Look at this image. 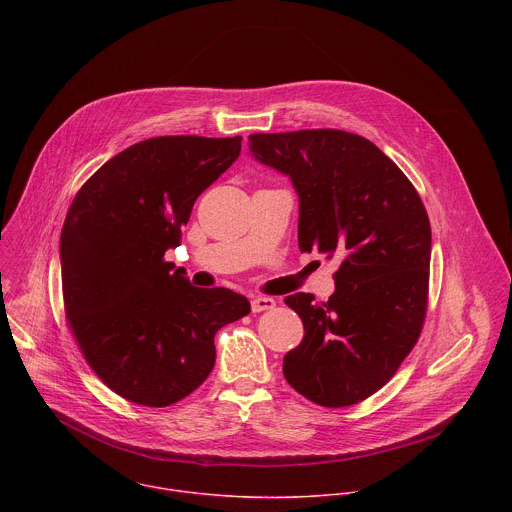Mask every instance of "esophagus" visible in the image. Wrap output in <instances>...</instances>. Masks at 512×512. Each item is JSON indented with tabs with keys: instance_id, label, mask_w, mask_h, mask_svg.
<instances>
[{
	"instance_id": "34e87169",
	"label": "esophagus",
	"mask_w": 512,
	"mask_h": 512,
	"mask_svg": "<svg viewBox=\"0 0 512 512\" xmlns=\"http://www.w3.org/2000/svg\"><path fill=\"white\" fill-rule=\"evenodd\" d=\"M275 308V300L273 298H265V296H255L251 300V310L253 314H259V312H267V310H273Z\"/></svg>"
}]
</instances>
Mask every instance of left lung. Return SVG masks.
I'll return each instance as SVG.
<instances>
[{
    "instance_id": "8db88e82",
    "label": "left lung",
    "mask_w": 512,
    "mask_h": 512,
    "mask_svg": "<svg viewBox=\"0 0 512 512\" xmlns=\"http://www.w3.org/2000/svg\"><path fill=\"white\" fill-rule=\"evenodd\" d=\"M249 150L294 184L300 251L342 257L328 302L302 291L285 298L306 332L283 356L285 381L322 407L360 403L389 383L423 328L425 206L397 164L356 133H253Z\"/></svg>"
}]
</instances>
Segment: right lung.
<instances>
[{
  "mask_svg": "<svg viewBox=\"0 0 512 512\" xmlns=\"http://www.w3.org/2000/svg\"><path fill=\"white\" fill-rule=\"evenodd\" d=\"M237 137L164 135L129 145L72 200L60 235L68 328L123 399L168 407L210 375L214 334L247 316L245 296L198 289L164 261L196 198L241 154Z\"/></svg>",
  "mask_w": 512,
  "mask_h": 512,
  "instance_id": "obj_1",
  "label": "right lung"
}]
</instances>
